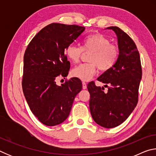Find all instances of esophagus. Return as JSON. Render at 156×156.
<instances>
[{"instance_id":"34e87169","label":"esophagus","mask_w":156,"mask_h":156,"mask_svg":"<svg viewBox=\"0 0 156 156\" xmlns=\"http://www.w3.org/2000/svg\"><path fill=\"white\" fill-rule=\"evenodd\" d=\"M83 89H87V84L84 83V82H83Z\"/></svg>"}]
</instances>
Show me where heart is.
<instances>
[{
    "mask_svg": "<svg viewBox=\"0 0 156 156\" xmlns=\"http://www.w3.org/2000/svg\"><path fill=\"white\" fill-rule=\"evenodd\" d=\"M82 48L70 44L65 50L66 56L70 61H79L83 51L90 52L89 63L78 65L72 71L73 77L82 81H88L96 73L97 67L102 71L112 69L117 62L119 51L117 46L110 44L109 39L100 34H94L85 37L82 42Z\"/></svg>",
    "mask_w": 156,
    "mask_h": 156,
    "instance_id": "obj_1",
    "label": "heart"
}]
</instances>
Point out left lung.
I'll return each instance as SVG.
<instances>
[{"label":"left lung","mask_w":156,"mask_h":156,"mask_svg":"<svg viewBox=\"0 0 156 156\" xmlns=\"http://www.w3.org/2000/svg\"><path fill=\"white\" fill-rule=\"evenodd\" d=\"M114 31L118 39L119 55L109 70L98 78L105 84V88L89 83V109L98 125L105 128L115 127L125 121L135 109L142 79L140 58L135 43L118 27L106 28Z\"/></svg>","instance_id":"left-lung-1"}]
</instances>
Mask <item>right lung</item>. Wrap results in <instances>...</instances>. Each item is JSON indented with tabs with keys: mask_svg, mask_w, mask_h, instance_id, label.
<instances>
[{
	"mask_svg": "<svg viewBox=\"0 0 156 156\" xmlns=\"http://www.w3.org/2000/svg\"><path fill=\"white\" fill-rule=\"evenodd\" d=\"M85 30L75 25L51 23L34 37L26 49L23 91L31 112L44 125L56 126L67 119L76 95L82 90L80 79L72 78L56 84L60 76L66 77L70 63L67 47Z\"/></svg>",
	"mask_w": 156,
	"mask_h": 156,
	"instance_id": "obj_1",
	"label": "right lung"
}]
</instances>
